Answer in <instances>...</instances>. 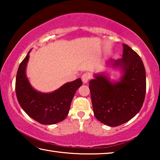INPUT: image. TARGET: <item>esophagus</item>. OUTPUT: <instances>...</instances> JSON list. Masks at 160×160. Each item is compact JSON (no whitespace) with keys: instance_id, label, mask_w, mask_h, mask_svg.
Returning a JSON list of instances; mask_svg holds the SVG:
<instances>
[{"instance_id":"esophagus-1","label":"esophagus","mask_w":160,"mask_h":160,"mask_svg":"<svg viewBox=\"0 0 160 160\" xmlns=\"http://www.w3.org/2000/svg\"><path fill=\"white\" fill-rule=\"evenodd\" d=\"M91 78V75L90 73H88V72H85V73H84L82 75V80L84 83H87L88 82V80L90 79Z\"/></svg>"}]
</instances>
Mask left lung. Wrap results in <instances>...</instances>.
Masks as SVG:
<instances>
[{"label":"left lung","mask_w":160,"mask_h":160,"mask_svg":"<svg viewBox=\"0 0 160 160\" xmlns=\"http://www.w3.org/2000/svg\"><path fill=\"white\" fill-rule=\"evenodd\" d=\"M123 57L110 61L113 67L122 70L120 81L112 82L106 75H95L89 85L96 118L113 127L128 122L140 112L146 92L145 69L141 58L128 45L123 44Z\"/></svg>","instance_id":"1"}]
</instances>
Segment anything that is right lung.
Listing matches in <instances>:
<instances>
[{"mask_svg":"<svg viewBox=\"0 0 160 160\" xmlns=\"http://www.w3.org/2000/svg\"><path fill=\"white\" fill-rule=\"evenodd\" d=\"M30 51L21 62L16 75L15 92L19 104L29 117L40 123L51 125L61 122L68 114L72 99L82 85V80L78 78L66 83L51 93L35 90L25 72Z\"/></svg>","mask_w":160,"mask_h":160,"instance_id":"right-lung-1","label":"right lung"}]
</instances>
